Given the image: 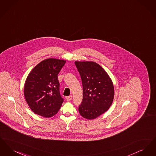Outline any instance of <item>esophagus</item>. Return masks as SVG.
<instances>
[{
	"label": "esophagus",
	"instance_id": "obj_1",
	"mask_svg": "<svg viewBox=\"0 0 156 156\" xmlns=\"http://www.w3.org/2000/svg\"><path fill=\"white\" fill-rule=\"evenodd\" d=\"M72 98H73V96H72V95L68 96V97H67V98H66L67 101H70L71 100H72Z\"/></svg>",
	"mask_w": 156,
	"mask_h": 156
}]
</instances>
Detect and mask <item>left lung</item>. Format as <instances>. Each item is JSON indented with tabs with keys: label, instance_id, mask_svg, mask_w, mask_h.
Returning a JSON list of instances; mask_svg holds the SVG:
<instances>
[{
	"label": "left lung",
	"instance_id": "8db88e82",
	"mask_svg": "<svg viewBox=\"0 0 156 156\" xmlns=\"http://www.w3.org/2000/svg\"><path fill=\"white\" fill-rule=\"evenodd\" d=\"M81 75L83 99L78 111L85 119H95L107 111L114 98L111 78L102 67L93 61H75Z\"/></svg>",
	"mask_w": 156,
	"mask_h": 156
}]
</instances>
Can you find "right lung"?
<instances>
[{"instance_id":"right-lung-1","label":"right lung","mask_w":156,"mask_h":156,"mask_svg":"<svg viewBox=\"0 0 156 156\" xmlns=\"http://www.w3.org/2000/svg\"><path fill=\"white\" fill-rule=\"evenodd\" d=\"M63 59L48 58L40 62L29 73L25 82L26 101L34 113L44 118L54 116L64 99L59 93L58 74L66 64Z\"/></svg>"}]
</instances>
